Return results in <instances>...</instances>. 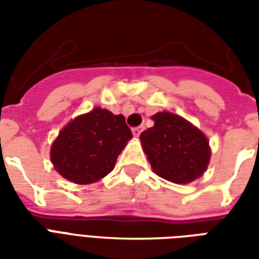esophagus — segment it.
Returning a JSON list of instances; mask_svg holds the SVG:
<instances>
[{"label":"esophagus","instance_id":"obj_1","mask_svg":"<svg viewBox=\"0 0 259 259\" xmlns=\"http://www.w3.org/2000/svg\"><path fill=\"white\" fill-rule=\"evenodd\" d=\"M132 132H133V136H135V137H139L141 132H143V127H141V126H137V127H133Z\"/></svg>","mask_w":259,"mask_h":259}]
</instances>
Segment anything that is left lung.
<instances>
[{"label": "left lung", "mask_w": 259, "mask_h": 259, "mask_svg": "<svg viewBox=\"0 0 259 259\" xmlns=\"http://www.w3.org/2000/svg\"><path fill=\"white\" fill-rule=\"evenodd\" d=\"M152 120L140 140L154 172L179 185L200 178L211 157L205 136L175 113L158 112Z\"/></svg>", "instance_id": "1"}]
</instances>
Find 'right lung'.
I'll return each mask as SVG.
<instances>
[{
  "label": "right lung",
  "instance_id": "right-lung-1",
  "mask_svg": "<svg viewBox=\"0 0 259 259\" xmlns=\"http://www.w3.org/2000/svg\"><path fill=\"white\" fill-rule=\"evenodd\" d=\"M132 136L123 115L96 108L65 126L54 141L51 161L65 179L93 183L112 170Z\"/></svg>",
  "mask_w": 259,
  "mask_h": 259
}]
</instances>
